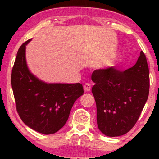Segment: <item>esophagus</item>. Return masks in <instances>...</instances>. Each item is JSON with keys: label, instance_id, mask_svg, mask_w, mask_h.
I'll return each mask as SVG.
<instances>
[{"label": "esophagus", "instance_id": "esophagus-1", "mask_svg": "<svg viewBox=\"0 0 159 159\" xmlns=\"http://www.w3.org/2000/svg\"><path fill=\"white\" fill-rule=\"evenodd\" d=\"M84 91H89L90 90V85L89 84H86L84 85Z\"/></svg>", "mask_w": 159, "mask_h": 159}]
</instances>
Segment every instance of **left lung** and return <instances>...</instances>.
I'll list each match as a JSON object with an SVG mask.
<instances>
[{"mask_svg": "<svg viewBox=\"0 0 159 159\" xmlns=\"http://www.w3.org/2000/svg\"><path fill=\"white\" fill-rule=\"evenodd\" d=\"M20 47L11 75L16 109L21 120L33 130L44 134H54L64 126L71 109L84 94L80 83H48L29 69L26 46Z\"/></svg>", "mask_w": 159, "mask_h": 159, "instance_id": "left-lung-1", "label": "left lung"}]
</instances>
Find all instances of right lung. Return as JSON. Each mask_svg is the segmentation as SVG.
Masks as SVG:
<instances>
[{
    "mask_svg": "<svg viewBox=\"0 0 159 159\" xmlns=\"http://www.w3.org/2000/svg\"><path fill=\"white\" fill-rule=\"evenodd\" d=\"M92 88L97 110L98 128L108 137L126 134L135 125L149 95L147 59L140 55L134 66L124 72L113 67L93 72Z\"/></svg>",
    "mask_w": 159,
    "mask_h": 159,
    "instance_id": "1",
    "label": "right lung"
}]
</instances>
